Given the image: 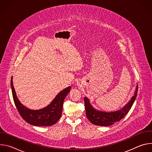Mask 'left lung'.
<instances>
[{"label": "left lung", "instance_id": "obj_1", "mask_svg": "<svg viewBox=\"0 0 152 152\" xmlns=\"http://www.w3.org/2000/svg\"><path fill=\"white\" fill-rule=\"evenodd\" d=\"M138 90V85H137L135 93L131 100L123 107L121 110L113 112H105L95 109L91 104L89 99L85 97L84 103L86 117L94 125L101 126H109L113 125L114 123L120 121L131 110L137 97Z\"/></svg>", "mask_w": 152, "mask_h": 152}]
</instances>
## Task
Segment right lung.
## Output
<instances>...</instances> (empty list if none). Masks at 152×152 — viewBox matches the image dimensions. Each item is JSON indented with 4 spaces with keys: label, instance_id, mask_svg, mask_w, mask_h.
<instances>
[{
    "label": "right lung",
    "instance_id": "add662e5",
    "mask_svg": "<svg viewBox=\"0 0 152 152\" xmlns=\"http://www.w3.org/2000/svg\"><path fill=\"white\" fill-rule=\"evenodd\" d=\"M11 86L14 102L19 114L27 123L37 126H49L58 121L62 115L64 100L72 88L69 86L60 91L46 107L38 110H32L23 105L17 98L12 83V76Z\"/></svg>",
    "mask_w": 152,
    "mask_h": 152
}]
</instances>
